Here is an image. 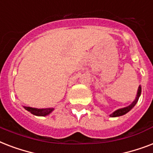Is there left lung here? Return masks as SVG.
Masks as SVG:
<instances>
[{
    "label": "left lung",
    "mask_w": 153,
    "mask_h": 153,
    "mask_svg": "<svg viewBox=\"0 0 153 153\" xmlns=\"http://www.w3.org/2000/svg\"><path fill=\"white\" fill-rule=\"evenodd\" d=\"M140 93H141V87L139 86V88H138V91H137V98H136L135 101L130 105H128V106L126 107V108H123V109H119L117 110H116L115 112H114L113 114H110V117H119V116H122L124 114H127L129 110H130L132 108H133L134 105H136L137 102L138 98L140 97Z\"/></svg>",
    "instance_id": "1"
}]
</instances>
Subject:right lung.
<instances>
[{
    "instance_id": "add662e5",
    "label": "right lung",
    "mask_w": 153,
    "mask_h": 153,
    "mask_svg": "<svg viewBox=\"0 0 153 153\" xmlns=\"http://www.w3.org/2000/svg\"><path fill=\"white\" fill-rule=\"evenodd\" d=\"M25 109H27L28 112H31L32 114L36 116H46L49 114L53 110V108H48V109H36L32 107H25Z\"/></svg>"
}]
</instances>
